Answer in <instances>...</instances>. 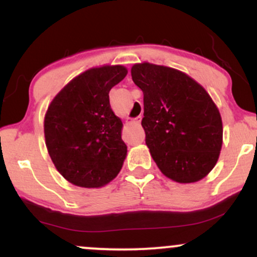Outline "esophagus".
<instances>
[{"mask_svg":"<svg viewBox=\"0 0 257 257\" xmlns=\"http://www.w3.org/2000/svg\"><path fill=\"white\" fill-rule=\"evenodd\" d=\"M140 122H141V116H139L135 118V123H137V124H140Z\"/></svg>","mask_w":257,"mask_h":257,"instance_id":"esophagus-1","label":"esophagus"}]
</instances>
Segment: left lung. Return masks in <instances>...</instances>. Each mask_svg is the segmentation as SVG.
<instances>
[{"label": "left lung", "instance_id": "1", "mask_svg": "<svg viewBox=\"0 0 257 257\" xmlns=\"http://www.w3.org/2000/svg\"><path fill=\"white\" fill-rule=\"evenodd\" d=\"M132 78L144 93L141 125L161 172L181 184L208 175L222 146V120L210 95L172 67L135 64Z\"/></svg>", "mask_w": 257, "mask_h": 257}]
</instances>
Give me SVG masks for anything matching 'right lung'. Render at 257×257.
Masks as SVG:
<instances>
[{
    "label": "right lung",
    "mask_w": 257,
    "mask_h": 257,
    "mask_svg": "<svg viewBox=\"0 0 257 257\" xmlns=\"http://www.w3.org/2000/svg\"><path fill=\"white\" fill-rule=\"evenodd\" d=\"M126 73L120 65L87 70L49 105L44 117L47 150L58 172L73 185L104 186L123 166V124L111 110L108 93Z\"/></svg>",
    "instance_id": "right-lung-1"
}]
</instances>
